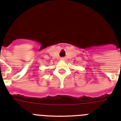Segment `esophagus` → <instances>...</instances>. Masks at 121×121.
<instances>
[{"label": "esophagus", "mask_w": 121, "mask_h": 121, "mask_svg": "<svg viewBox=\"0 0 121 121\" xmlns=\"http://www.w3.org/2000/svg\"><path fill=\"white\" fill-rule=\"evenodd\" d=\"M61 60H65V58H64V57H63V58H61Z\"/></svg>", "instance_id": "34e87169"}]
</instances>
